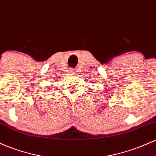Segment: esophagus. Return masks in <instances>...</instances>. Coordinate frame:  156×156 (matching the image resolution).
Instances as JSON below:
<instances>
[{"mask_svg":"<svg viewBox=\"0 0 156 156\" xmlns=\"http://www.w3.org/2000/svg\"><path fill=\"white\" fill-rule=\"evenodd\" d=\"M71 72L73 73H77V70H76V69H73V70H71Z\"/></svg>","mask_w":156,"mask_h":156,"instance_id":"34e87169","label":"esophagus"}]
</instances>
